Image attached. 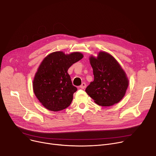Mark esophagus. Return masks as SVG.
Segmentation results:
<instances>
[{"label":"esophagus","mask_w":156,"mask_h":156,"mask_svg":"<svg viewBox=\"0 0 156 156\" xmlns=\"http://www.w3.org/2000/svg\"><path fill=\"white\" fill-rule=\"evenodd\" d=\"M86 86H87L86 83L83 82V83H81V85L80 86V88H81V89H84V88L86 87Z\"/></svg>","instance_id":"esophagus-1"}]
</instances>
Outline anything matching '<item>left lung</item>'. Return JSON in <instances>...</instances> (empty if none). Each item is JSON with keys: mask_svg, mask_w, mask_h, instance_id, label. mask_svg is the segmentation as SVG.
<instances>
[{"mask_svg": "<svg viewBox=\"0 0 156 156\" xmlns=\"http://www.w3.org/2000/svg\"><path fill=\"white\" fill-rule=\"evenodd\" d=\"M94 80L85 92L101 106H111L118 103L125 95L129 81L124 70L109 54L100 52L97 57L91 56Z\"/></svg>", "mask_w": 156, "mask_h": 156, "instance_id": "obj_1", "label": "left lung"}]
</instances>
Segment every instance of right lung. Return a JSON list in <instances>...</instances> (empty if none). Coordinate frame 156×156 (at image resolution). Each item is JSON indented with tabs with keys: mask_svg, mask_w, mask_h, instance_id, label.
Returning <instances> with one entry per match:
<instances>
[{
	"mask_svg": "<svg viewBox=\"0 0 156 156\" xmlns=\"http://www.w3.org/2000/svg\"><path fill=\"white\" fill-rule=\"evenodd\" d=\"M83 57L78 52L65 54L57 51L48 54L41 62L33 81V88L46 109L59 111L71 104L77 88L73 85L68 70Z\"/></svg>",
	"mask_w": 156,
	"mask_h": 156,
	"instance_id": "obj_1",
	"label": "right lung"
}]
</instances>
